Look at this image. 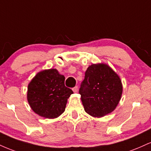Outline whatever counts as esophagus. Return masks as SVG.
<instances>
[{"mask_svg":"<svg viewBox=\"0 0 151 151\" xmlns=\"http://www.w3.org/2000/svg\"><path fill=\"white\" fill-rule=\"evenodd\" d=\"M72 90H73V91L74 93H77V91H78V86H76L75 87H74L73 89H72Z\"/></svg>","mask_w":151,"mask_h":151,"instance_id":"34e87169","label":"esophagus"}]
</instances>
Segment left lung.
<instances>
[{
	"instance_id": "obj_1",
	"label": "left lung",
	"mask_w": 151,
	"mask_h": 151,
	"mask_svg": "<svg viewBox=\"0 0 151 151\" xmlns=\"http://www.w3.org/2000/svg\"><path fill=\"white\" fill-rule=\"evenodd\" d=\"M79 92L84 111L91 116L101 118L116 108L123 86L119 76L108 65L92 64L86 71Z\"/></svg>"
}]
</instances>
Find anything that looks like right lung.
Wrapping results in <instances>:
<instances>
[{
	"instance_id": "obj_1",
	"label": "right lung",
	"mask_w": 151,
	"mask_h": 151,
	"mask_svg": "<svg viewBox=\"0 0 151 151\" xmlns=\"http://www.w3.org/2000/svg\"><path fill=\"white\" fill-rule=\"evenodd\" d=\"M65 76L56 69L37 73L27 86V99L35 114L46 119H56L65 111L67 99L73 93L65 85Z\"/></svg>"
}]
</instances>
